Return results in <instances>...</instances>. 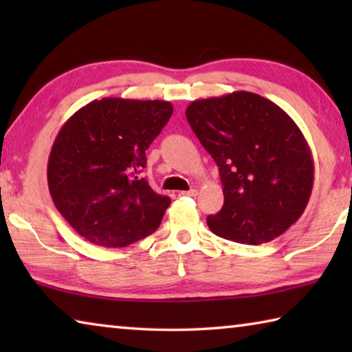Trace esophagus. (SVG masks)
Segmentation results:
<instances>
[{
  "instance_id": "1",
  "label": "esophagus",
  "mask_w": 352,
  "mask_h": 352,
  "mask_svg": "<svg viewBox=\"0 0 352 352\" xmlns=\"http://www.w3.org/2000/svg\"><path fill=\"white\" fill-rule=\"evenodd\" d=\"M183 195H188V197H195L197 195V189H189V190H183Z\"/></svg>"
}]
</instances>
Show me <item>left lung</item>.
Returning <instances> with one entry per match:
<instances>
[{
  "mask_svg": "<svg viewBox=\"0 0 352 352\" xmlns=\"http://www.w3.org/2000/svg\"><path fill=\"white\" fill-rule=\"evenodd\" d=\"M186 119L219 166L223 206L206 222L214 234L245 245L281 236L305 212L314 160L294 119L250 91L192 100Z\"/></svg>",
  "mask_w": 352,
  "mask_h": 352,
  "instance_id": "1",
  "label": "left lung"
}]
</instances>
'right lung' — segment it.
<instances>
[{"label": "right lung", "mask_w": 352, "mask_h": 352, "mask_svg": "<svg viewBox=\"0 0 352 352\" xmlns=\"http://www.w3.org/2000/svg\"><path fill=\"white\" fill-rule=\"evenodd\" d=\"M172 111L166 100L104 98L82 107L58 130L47 186L58 212L87 241L126 247L162 223L170 199L138 175Z\"/></svg>", "instance_id": "1"}]
</instances>
